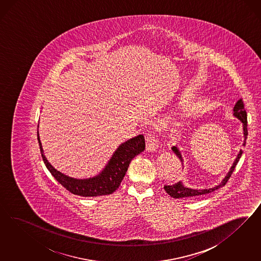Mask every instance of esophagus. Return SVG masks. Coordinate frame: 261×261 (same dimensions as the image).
Wrapping results in <instances>:
<instances>
[{
	"instance_id": "esophagus-1",
	"label": "esophagus",
	"mask_w": 261,
	"mask_h": 261,
	"mask_svg": "<svg viewBox=\"0 0 261 261\" xmlns=\"http://www.w3.org/2000/svg\"><path fill=\"white\" fill-rule=\"evenodd\" d=\"M159 140L155 135L150 134L146 137V150L156 152L159 149Z\"/></svg>"
}]
</instances>
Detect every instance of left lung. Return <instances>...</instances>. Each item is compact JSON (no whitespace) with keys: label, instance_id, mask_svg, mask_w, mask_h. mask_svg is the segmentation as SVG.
Returning <instances> with one entry per match:
<instances>
[{"label":"left lung","instance_id":"8db88e82","mask_svg":"<svg viewBox=\"0 0 261 261\" xmlns=\"http://www.w3.org/2000/svg\"><path fill=\"white\" fill-rule=\"evenodd\" d=\"M233 116L239 119L242 122V124H243V134H244L243 145L245 146L246 140H247V136H248V130H247V113H246L245 108H244V103H243V100L241 98L236 103V105L233 107ZM171 149L173 150L174 153L179 157V159L181 160V162L182 163L184 160H182V154H181L180 149L178 148V146L177 145L172 146ZM242 153H243V151H239L237 159L234 160L232 166H230V168H229V172L225 176V178L222 180V182L219 185L214 187V188L204 189V190L191 189V188L185 187L182 182H179L175 184V185H172V186H165L164 189L171 197L173 198L196 197V196L211 193V192H213L214 190L220 189L223 186L226 185V182L229 181V177L231 176V174L233 172V170H234V168L237 166L239 159L241 158Z\"/></svg>","mask_w":261,"mask_h":261}]
</instances>
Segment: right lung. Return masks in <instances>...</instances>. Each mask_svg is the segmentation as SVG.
I'll use <instances>...</instances> for the list:
<instances>
[{
	"label": "right lung",
	"mask_w": 261,
	"mask_h": 261,
	"mask_svg": "<svg viewBox=\"0 0 261 261\" xmlns=\"http://www.w3.org/2000/svg\"><path fill=\"white\" fill-rule=\"evenodd\" d=\"M37 137L41 155L48 171L66 190H69L72 194L83 197L108 195L118 190L120 182L125 176L130 162L145 149L144 137L143 135H139L121 143L117 150L114 152L108 164L98 175L89 179H75L56 170L48 163L44 155L38 132Z\"/></svg>",
	"instance_id": "1"
}]
</instances>
